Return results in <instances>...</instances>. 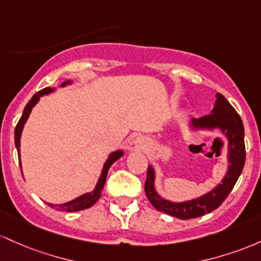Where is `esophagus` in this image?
<instances>
[{
	"mask_svg": "<svg viewBox=\"0 0 261 261\" xmlns=\"http://www.w3.org/2000/svg\"><path fill=\"white\" fill-rule=\"evenodd\" d=\"M137 144H139L140 146H144L145 145V142H144V140H143L142 138H138V139H137Z\"/></svg>",
	"mask_w": 261,
	"mask_h": 261,
	"instance_id": "34e87169",
	"label": "esophagus"
}]
</instances>
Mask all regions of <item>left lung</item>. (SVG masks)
Wrapping results in <instances>:
<instances>
[{
  "label": "left lung",
  "instance_id": "obj_1",
  "mask_svg": "<svg viewBox=\"0 0 261 261\" xmlns=\"http://www.w3.org/2000/svg\"><path fill=\"white\" fill-rule=\"evenodd\" d=\"M216 103L212 112L198 119H191V125L195 129H215L218 128L228 139V166L222 184H219L208 192L191 201L171 202L164 200L158 195L154 187L155 172L150 165L146 170L145 195L150 203L160 212L180 219L197 218L206 213L218 208L229 192L232 191L237 180L241 176L245 163L244 125L241 116L237 113L232 105L221 93L216 95Z\"/></svg>",
  "mask_w": 261,
  "mask_h": 261
}]
</instances>
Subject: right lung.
Segmentation results:
<instances>
[{
	"label": "right lung",
	"instance_id": "right-lung-1",
	"mask_svg": "<svg viewBox=\"0 0 261 261\" xmlns=\"http://www.w3.org/2000/svg\"><path fill=\"white\" fill-rule=\"evenodd\" d=\"M70 83H71V81H65V83L61 84V86H65V85L70 84ZM53 91H54V89H51V87H45V89L40 90L39 92H37L33 97L29 99L27 106L24 107V111H23L22 117H20V119L16 125V129H14V143H16V148H17V151H18V154H19V146H20V136H22V130H23V127H24V123L27 122L28 117H29V115H31L32 108L36 106L37 102L39 101V98L42 97L43 95H48V93H50ZM122 155H123L122 150H117V151H115V153H112L110 155V158L107 159V162L105 163L103 170H102V174H101V176H99L97 185H96L93 191L81 195L80 197L75 198V200H72L70 202H66V203H63V204L48 203V206H50L51 208H55L58 211H63V212H76V211L90 208V207L93 206V204L98 201V198L101 197V192H102V189H103V186H105V182H106L108 170H110L111 166H112V164L117 162V160H118ZM19 166H20V159H19Z\"/></svg>",
	"mask_w": 261,
	"mask_h": 261
}]
</instances>
